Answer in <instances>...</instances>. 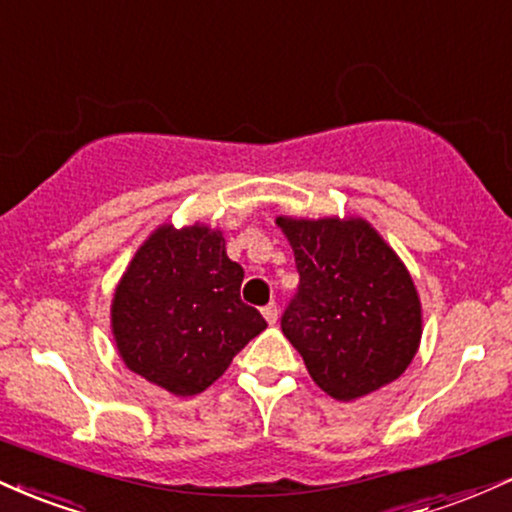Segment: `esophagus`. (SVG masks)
Wrapping results in <instances>:
<instances>
[{"label":"esophagus","instance_id":"34e87169","mask_svg":"<svg viewBox=\"0 0 512 512\" xmlns=\"http://www.w3.org/2000/svg\"><path fill=\"white\" fill-rule=\"evenodd\" d=\"M262 315H264V320L269 322V325H274L276 317H279V308H276V303L272 301V303L264 305V308H262Z\"/></svg>","mask_w":512,"mask_h":512}]
</instances>
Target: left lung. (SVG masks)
<instances>
[{"label":"left lung","instance_id":"left-lung-1","mask_svg":"<svg viewBox=\"0 0 512 512\" xmlns=\"http://www.w3.org/2000/svg\"><path fill=\"white\" fill-rule=\"evenodd\" d=\"M276 223L298 269L281 332L310 378L342 402L397 380L419 349L421 303L390 245L361 219Z\"/></svg>","mask_w":512,"mask_h":512}]
</instances>
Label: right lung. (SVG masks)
<instances>
[{
    "mask_svg": "<svg viewBox=\"0 0 512 512\" xmlns=\"http://www.w3.org/2000/svg\"><path fill=\"white\" fill-rule=\"evenodd\" d=\"M243 267L207 226H163L139 248L113 301L129 370L173 395H199L267 322L243 303Z\"/></svg>",
    "mask_w": 512,
    "mask_h": 512,
    "instance_id": "right-lung-1",
    "label": "right lung"
}]
</instances>
